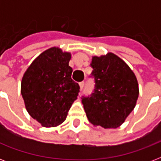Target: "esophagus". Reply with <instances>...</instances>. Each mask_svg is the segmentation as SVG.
<instances>
[{"instance_id":"esophagus-1","label":"esophagus","mask_w":161,"mask_h":161,"mask_svg":"<svg viewBox=\"0 0 161 161\" xmlns=\"http://www.w3.org/2000/svg\"><path fill=\"white\" fill-rule=\"evenodd\" d=\"M79 87H80V90H83V87H84V82H81V83H79Z\"/></svg>"}]
</instances>
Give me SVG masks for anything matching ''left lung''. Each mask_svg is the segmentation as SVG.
<instances>
[{
    "label": "left lung",
    "instance_id": "8db88e82",
    "mask_svg": "<svg viewBox=\"0 0 161 161\" xmlns=\"http://www.w3.org/2000/svg\"><path fill=\"white\" fill-rule=\"evenodd\" d=\"M91 77L95 88L90 96L82 98L88 121L104 129H115L125 122L135 108L139 84L135 73L117 55L92 58Z\"/></svg>",
    "mask_w": 161,
    "mask_h": 161
}]
</instances>
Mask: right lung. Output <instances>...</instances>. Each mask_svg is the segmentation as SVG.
I'll return each mask as SVG.
<instances>
[{
	"mask_svg": "<svg viewBox=\"0 0 161 161\" xmlns=\"http://www.w3.org/2000/svg\"><path fill=\"white\" fill-rule=\"evenodd\" d=\"M70 59V53L53 47L40 54L24 73L21 93L25 106L43 127L64 122L77 99L80 88L71 78Z\"/></svg>",
	"mask_w": 161,
	"mask_h": 161,
	"instance_id": "1",
	"label": "right lung"
}]
</instances>
